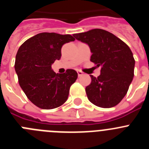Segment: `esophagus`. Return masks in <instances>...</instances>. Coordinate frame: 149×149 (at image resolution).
I'll use <instances>...</instances> for the list:
<instances>
[{
  "instance_id": "esophagus-1",
  "label": "esophagus",
  "mask_w": 149,
  "mask_h": 149,
  "mask_svg": "<svg viewBox=\"0 0 149 149\" xmlns=\"http://www.w3.org/2000/svg\"><path fill=\"white\" fill-rule=\"evenodd\" d=\"M83 72L81 71H77V74H78V77H81V76L83 75Z\"/></svg>"
}]
</instances>
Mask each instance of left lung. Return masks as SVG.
I'll return each instance as SVG.
<instances>
[{
	"label": "left lung",
	"mask_w": 149,
	"mask_h": 149,
	"mask_svg": "<svg viewBox=\"0 0 149 149\" xmlns=\"http://www.w3.org/2000/svg\"><path fill=\"white\" fill-rule=\"evenodd\" d=\"M76 39L89 45L90 60L101 66L98 77L90 75L86 87L87 98L96 106L110 108L127 94L134 75L135 60L128 46L115 35L101 29L74 34Z\"/></svg>",
	"instance_id": "obj_1"
}]
</instances>
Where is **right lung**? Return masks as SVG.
<instances>
[{"label": "right lung", "instance_id": "1", "mask_svg": "<svg viewBox=\"0 0 149 149\" xmlns=\"http://www.w3.org/2000/svg\"><path fill=\"white\" fill-rule=\"evenodd\" d=\"M74 39L69 34L41 33L18 48L15 63L18 83L28 99L39 108H56L66 101L77 72L67 69L56 74L51 65L61 57L62 46Z\"/></svg>", "mask_w": 149, "mask_h": 149}]
</instances>
